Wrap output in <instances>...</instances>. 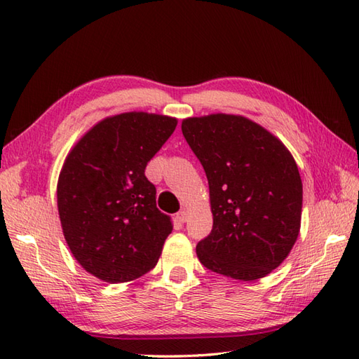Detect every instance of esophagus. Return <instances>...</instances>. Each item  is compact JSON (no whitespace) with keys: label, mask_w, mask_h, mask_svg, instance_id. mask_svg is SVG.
I'll return each mask as SVG.
<instances>
[{"label":"esophagus","mask_w":359,"mask_h":359,"mask_svg":"<svg viewBox=\"0 0 359 359\" xmlns=\"http://www.w3.org/2000/svg\"><path fill=\"white\" fill-rule=\"evenodd\" d=\"M187 217H188V215H187V211H185V210L179 211V212H177V216H175V219H177L179 222H182V224L187 222Z\"/></svg>","instance_id":"obj_1"}]
</instances>
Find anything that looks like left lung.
Here are the masks:
<instances>
[{
  "mask_svg": "<svg viewBox=\"0 0 359 359\" xmlns=\"http://www.w3.org/2000/svg\"><path fill=\"white\" fill-rule=\"evenodd\" d=\"M182 133L210 187L212 230L196 247L201 264L239 280L270 274L301 230L302 180L292 152L233 114L185 118Z\"/></svg>",
  "mask_w": 359,
  "mask_h": 359,
  "instance_id": "obj_1",
  "label": "left lung"
}]
</instances>
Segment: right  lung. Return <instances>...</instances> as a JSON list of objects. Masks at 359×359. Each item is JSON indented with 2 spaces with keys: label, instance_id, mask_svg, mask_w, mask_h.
Returning a JSON list of instances; mask_svg holds the SVG:
<instances>
[{
  "label": "right lung",
  "instance_id": "right-lung-1",
  "mask_svg": "<svg viewBox=\"0 0 359 359\" xmlns=\"http://www.w3.org/2000/svg\"><path fill=\"white\" fill-rule=\"evenodd\" d=\"M177 118L123 112L98 121L67 154L57 184L60 222L83 269L109 284L156 266L172 231L144 175Z\"/></svg>",
  "mask_w": 359,
  "mask_h": 359
}]
</instances>
